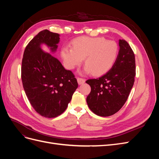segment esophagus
I'll use <instances>...</instances> for the list:
<instances>
[{"label": "esophagus", "instance_id": "34e87169", "mask_svg": "<svg viewBox=\"0 0 159 159\" xmlns=\"http://www.w3.org/2000/svg\"><path fill=\"white\" fill-rule=\"evenodd\" d=\"M77 81H78V83L79 85L83 84L85 83V80L84 78H77Z\"/></svg>", "mask_w": 159, "mask_h": 159}]
</instances>
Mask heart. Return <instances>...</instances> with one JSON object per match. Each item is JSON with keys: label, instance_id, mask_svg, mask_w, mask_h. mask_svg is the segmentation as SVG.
<instances>
[{"label": "heart", "instance_id": "obj_1", "mask_svg": "<svg viewBox=\"0 0 159 159\" xmlns=\"http://www.w3.org/2000/svg\"><path fill=\"white\" fill-rule=\"evenodd\" d=\"M71 46V48L65 46L61 50L66 68L73 70L84 59L85 71H91L95 75L107 73L116 61L119 52L116 42L100 37H80L72 41Z\"/></svg>", "mask_w": 159, "mask_h": 159}]
</instances>
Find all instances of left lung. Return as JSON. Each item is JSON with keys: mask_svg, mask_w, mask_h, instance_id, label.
Segmentation results:
<instances>
[{"mask_svg": "<svg viewBox=\"0 0 159 159\" xmlns=\"http://www.w3.org/2000/svg\"><path fill=\"white\" fill-rule=\"evenodd\" d=\"M120 49L113 66L105 75L86 81L91 87L87 103L101 117L111 116L121 109L129 95L136 75L134 54L131 46L119 40Z\"/></svg>", "mask_w": 159, "mask_h": 159, "instance_id": "1", "label": "left lung"}]
</instances>
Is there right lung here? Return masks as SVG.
<instances>
[{"label": "right lung", "mask_w": 159, "mask_h": 159, "mask_svg": "<svg viewBox=\"0 0 159 159\" xmlns=\"http://www.w3.org/2000/svg\"><path fill=\"white\" fill-rule=\"evenodd\" d=\"M59 36L48 30L40 32L26 46L22 61L21 78L26 95L36 111L46 118L64 113L78 87L72 71L41 50L40 45L45 44L55 52Z\"/></svg>", "instance_id": "right-lung-1"}]
</instances>
